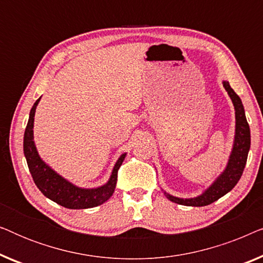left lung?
<instances>
[{
    "instance_id": "left-lung-1",
    "label": "left lung",
    "mask_w": 263,
    "mask_h": 263,
    "mask_svg": "<svg viewBox=\"0 0 263 263\" xmlns=\"http://www.w3.org/2000/svg\"><path fill=\"white\" fill-rule=\"evenodd\" d=\"M226 91H228L230 98H231L233 106L236 110V135L235 143L230 156L228 166L225 171L219 176L217 181L204 192L202 195L194 197V199H179L165 193V195L170 201L178 204H184V206H194V207H202L207 204L213 203L214 201L220 199L225 194H228L230 190L233 189L237 183H238L240 176H242L244 167H246L248 153L250 148V128L248 124L246 112L242 100L236 92L231 88V86L228 81L222 82Z\"/></svg>"
}]
</instances>
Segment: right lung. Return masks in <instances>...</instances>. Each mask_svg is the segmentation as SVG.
Returning <instances> with one entry per match:
<instances>
[{"label":"right lung","mask_w":263,"mask_h":263,"mask_svg":"<svg viewBox=\"0 0 263 263\" xmlns=\"http://www.w3.org/2000/svg\"><path fill=\"white\" fill-rule=\"evenodd\" d=\"M39 100L41 98L35 100L32 106L24 135V153L35 185L48 199L52 200L53 202L59 203L61 206L70 208V210H85V208H92L104 203L110 199L115 192L118 168L123 163L125 153L122 154L120 159L117 160L112 170V175L105 185L96 189H82L73 185L70 182L57 175L41 159L34 146L33 121L35 107H37Z\"/></svg>","instance_id":"obj_1"}]
</instances>
